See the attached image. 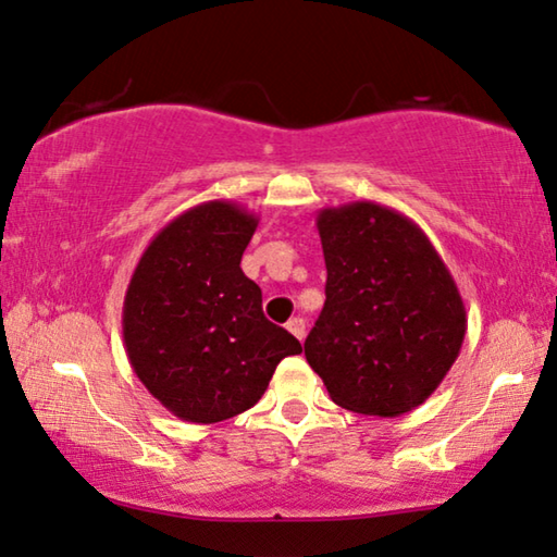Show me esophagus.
Returning <instances> with one entry per match:
<instances>
[{
  "instance_id": "obj_1",
  "label": "esophagus",
  "mask_w": 557,
  "mask_h": 557,
  "mask_svg": "<svg viewBox=\"0 0 557 557\" xmlns=\"http://www.w3.org/2000/svg\"><path fill=\"white\" fill-rule=\"evenodd\" d=\"M287 332L295 334V337L302 342L305 339V320H302V317H293V320L287 322Z\"/></svg>"
}]
</instances>
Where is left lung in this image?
<instances>
[{
  "label": "left lung",
  "instance_id": "8db88e82",
  "mask_svg": "<svg viewBox=\"0 0 557 557\" xmlns=\"http://www.w3.org/2000/svg\"><path fill=\"white\" fill-rule=\"evenodd\" d=\"M326 287L305 357L332 401L401 417L436 392L461 351L466 307L421 227L372 200L317 215Z\"/></svg>",
  "mask_w": 557,
  "mask_h": 557
}]
</instances>
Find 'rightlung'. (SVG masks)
Masks as SVG:
<instances>
[{
	"instance_id": "right-lung-1",
	"label": "right lung",
	"mask_w": 557,
	"mask_h": 557,
	"mask_svg": "<svg viewBox=\"0 0 557 557\" xmlns=\"http://www.w3.org/2000/svg\"><path fill=\"white\" fill-rule=\"evenodd\" d=\"M258 215L208 200L173 218L140 255L123 299V344L136 376L173 417L233 419L260 401L302 344L262 314L240 268Z\"/></svg>"
}]
</instances>
